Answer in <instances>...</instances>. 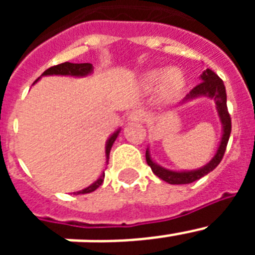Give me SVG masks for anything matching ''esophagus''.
Segmentation results:
<instances>
[{
  "mask_svg": "<svg viewBox=\"0 0 255 255\" xmlns=\"http://www.w3.org/2000/svg\"><path fill=\"white\" fill-rule=\"evenodd\" d=\"M147 114L143 111V110H134V111L130 112L129 120L130 121H143L145 120Z\"/></svg>",
  "mask_w": 255,
  "mask_h": 255,
  "instance_id": "1",
  "label": "esophagus"
}]
</instances>
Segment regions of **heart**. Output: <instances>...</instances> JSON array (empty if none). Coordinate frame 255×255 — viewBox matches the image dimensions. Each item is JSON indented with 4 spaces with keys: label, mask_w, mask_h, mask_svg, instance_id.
<instances>
[{
    "label": "heart",
    "mask_w": 255,
    "mask_h": 255,
    "mask_svg": "<svg viewBox=\"0 0 255 255\" xmlns=\"http://www.w3.org/2000/svg\"><path fill=\"white\" fill-rule=\"evenodd\" d=\"M158 84H161L164 94L175 96L185 87V75L177 67H171L168 70L154 69L144 74L143 85L147 89H153Z\"/></svg>",
    "instance_id": "b5f03b06"
}]
</instances>
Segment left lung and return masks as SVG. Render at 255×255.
I'll use <instances>...</instances> for the list:
<instances>
[{
    "instance_id": "1",
    "label": "left lung",
    "mask_w": 255,
    "mask_h": 255,
    "mask_svg": "<svg viewBox=\"0 0 255 255\" xmlns=\"http://www.w3.org/2000/svg\"><path fill=\"white\" fill-rule=\"evenodd\" d=\"M200 80L202 82L191 89L186 97L182 100L181 103L189 102L191 100H197L199 97H208L211 100L215 101L216 108H217L218 117H220L221 124H222V136H221L220 145L213 155V158L203 166V167L198 168V170H191V171H172L167 170V168L162 167L159 164L155 163L150 157L149 148L145 152V159L147 163L150 168H152L153 173L155 176H158L163 181L172 184V185H179V184H190L200 177L206 176L207 173L215 170L220 164L221 159L224 158L225 150H226L227 143H229L230 134H231V117H230L229 111H227V105H226V89H225L224 82L221 80L220 76L216 73H213L211 69L204 70L202 75H200Z\"/></svg>"
}]
</instances>
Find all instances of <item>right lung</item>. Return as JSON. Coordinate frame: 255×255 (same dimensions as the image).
<instances>
[{
	"mask_svg": "<svg viewBox=\"0 0 255 255\" xmlns=\"http://www.w3.org/2000/svg\"><path fill=\"white\" fill-rule=\"evenodd\" d=\"M93 73V65L92 64H71V62H64V64L56 65V66H52L49 69H47L42 76L46 75H69V76H76V78H82V76L91 75ZM39 80V78L35 80V83ZM120 132V129L115 131L114 134L108 138L107 143H106V159L110 158V152H111V148L114 145L115 140H116L117 135ZM103 179H105V173L101 175V177L97 181H94L92 185H89L88 188L83 189L80 191H76V194H88V193H92V191L96 190L97 188H100L102 185Z\"/></svg>",
	"mask_w": 255,
	"mask_h": 255,
	"instance_id": "right-lung-1",
	"label": "right lung"
}]
</instances>
